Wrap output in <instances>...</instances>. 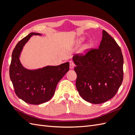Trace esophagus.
Segmentation results:
<instances>
[{"label":"esophagus","instance_id":"34e87169","mask_svg":"<svg viewBox=\"0 0 135 135\" xmlns=\"http://www.w3.org/2000/svg\"><path fill=\"white\" fill-rule=\"evenodd\" d=\"M69 63H70V68L71 69H74V66H75V64L74 63L73 61H69Z\"/></svg>","mask_w":135,"mask_h":135}]
</instances>
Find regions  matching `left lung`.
Returning a JSON list of instances; mask_svg holds the SVG:
<instances>
[{
  "label": "left lung",
  "instance_id": "left-lung-1",
  "mask_svg": "<svg viewBox=\"0 0 135 135\" xmlns=\"http://www.w3.org/2000/svg\"><path fill=\"white\" fill-rule=\"evenodd\" d=\"M76 65V87L85 101L99 104L111 99L123 79L121 49L108 32L103 30L99 48H89L73 56Z\"/></svg>",
  "mask_w": 135,
  "mask_h": 135
}]
</instances>
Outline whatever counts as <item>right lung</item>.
I'll return each mask as SVG.
<instances>
[{"instance_id": "add662e5", "label": "right lung", "mask_w": 135, "mask_h": 135, "mask_svg": "<svg viewBox=\"0 0 135 135\" xmlns=\"http://www.w3.org/2000/svg\"><path fill=\"white\" fill-rule=\"evenodd\" d=\"M31 32L17 44L12 54L9 76L16 95L25 103L39 105L50 100L54 96L57 84L69 70V62L58 66H48L36 70L24 68L19 57L25 44L32 35Z\"/></svg>"}]
</instances>
